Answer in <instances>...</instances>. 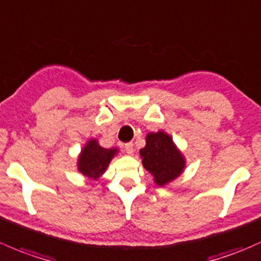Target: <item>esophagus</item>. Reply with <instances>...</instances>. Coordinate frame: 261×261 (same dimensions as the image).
<instances>
[{
	"label": "esophagus",
	"instance_id": "1",
	"mask_svg": "<svg viewBox=\"0 0 261 261\" xmlns=\"http://www.w3.org/2000/svg\"><path fill=\"white\" fill-rule=\"evenodd\" d=\"M125 151L128 153V155H131V153L134 152V144L133 142H127V144H125Z\"/></svg>",
	"mask_w": 261,
	"mask_h": 261
}]
</instances>
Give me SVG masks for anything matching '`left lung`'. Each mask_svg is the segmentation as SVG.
I'll return each mask as SVG.
<instances>
[{
	"mask_svg": "<svg viewBox=\"0 0 261 261\" xmlns=\"http://www.w3.org/2000/svg\"><path fill=\"white\" fill-rule=\"evenodd\" d=\"M142 165L153 176L158 186H165L180 176L186 166V159L174 140L165 131L149 133L146 145L140 150Z\"/></svg>",
	"mask_w": 261,
	"mask_h": 261,
	"instance_id": "left-lung-1",
	"label": "left lung"
}]
</instances>
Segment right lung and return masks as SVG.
I'll list each match as a JSON object with an SVG mask.
<instances>
[{
	"mask_svg": "<svg viewBox=\"0 0 261 261\" xmlns=\"http://www.w3.org/2000/svg\"><path fill=\"white\" fill-rule=\"evenodd\" d=\"M119 152V149H105L96 139H90L81 149L77 159V171L89 179L97 180L108 170L109 164Z\"/></svg>",
	"mask_w": 261,
	"mask_h": 261,
	"instance_id": "obj_1",
	"label": "right lung"
}]
</instances>
